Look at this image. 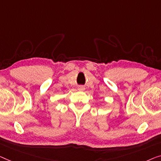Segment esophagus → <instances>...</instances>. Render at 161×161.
I'll return each mask as SVG.
<instances>
[{"label": "esophagus", "mask_w": 161, "mask_h": 161, "mask_svg": "<svg viewBox=\"0 0 161 161\" xmlns=\"http://www.w3.org/2000/svg\"><path fill=\"white\" fill-rule=\"evenodd\" d=\"M85 90V88H84L82 86H80V87H79V90Z\"/></svg>", "instance_id": "1"}]
</instances>
